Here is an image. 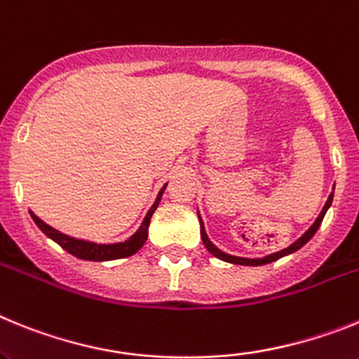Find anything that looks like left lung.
<instances>
[{
	"label": "left lung",
	"mask_w": 359,
	"mask_h": 359,
	"mask_svg": "<svg viewBox=\"0 0 359 359\" xmlns=\"http://www.w3.org/2000/svg\"><path fill=\"white\" fill-rule=\"evenodd\" d=\"M332 197H334V193H330V195H329V198H327L325 205H323L322 213L318 215V218H316V220H314L313 226H311L309 229H307V231H305L304 235L300 236V238L296 240V242H292V244L289 245V248L282 249V251H278V253L267 255V257H264V258H242V257H231V255L224 253V251H220V249L215 248V245L211 244V240L208 238V235H205V229H204V224H202L201 215H198V218H201V235H202V242H204L205 249H208V251H210V253L213 255V257L220 258V260H224V262H229V264H236V266H264V264H271V262L278 260V258L287 257V255L294 253V251H298V249H300V248H304V245L307 244V242H309L311 238H313L314 233L318 231V227L322 226V220H323V217H325L327 210H329L330 204H332Z\"/></svg>",
	"instance_id": "obj_1"
}]
</instances>
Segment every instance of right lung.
Here are the masks:
<instances>
[{
	"instance_id": "right-lung-1",
	"label": "right lung",
	"mask_w": 359,
	"mask_h": 359,
	"mask_svg": "<svg viewBox=\"0 0 359 359\" xmlns=\"http://www.w3.org/2000/svg\"><path fill=\"white\" fill-rule=\"evenodd\" d=\"M166 186L158 191L157 195V201L155 204L149 208V211L146 213L144 220H142L141 227L133 233L132 236L124 242H117V244H95V242H86V240H79V238H72V236L65 235V233L57 231L54 227H50L48 224H45L39 217L30 211V217L34 218V222L37 224V227L45 233L48 238H52L54 242H57L65 251H68L70 255L74 257L81 258V260H92V262H106V260H117V258H126V257H132L135 255L139 249L144 245L146 238H148V226H149V220H151V215L154 211L157 210L158 202H161L162 193H164Z\"/></svg>"
}]
</instances>
